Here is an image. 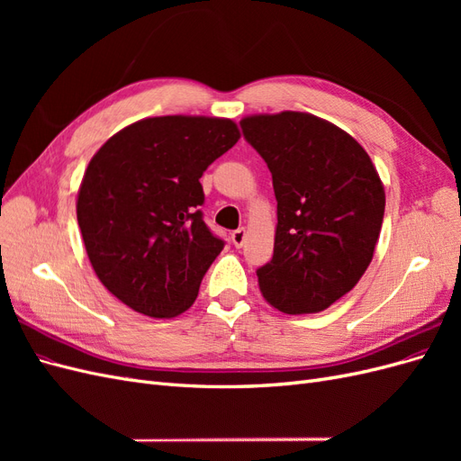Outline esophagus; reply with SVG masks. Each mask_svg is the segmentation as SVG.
<instances>
[{"label":"esophagus","mask_w":461,"mask_h":461,"mask_svg":"<svg viewBox=\"0 0 461 461\" xmlns=\"http://www.w3.org/2000/svg\"><path fill=\"white\" fill-rule=\"evenodd\" d=\"M230 240H232V244H234L236 248H240V246L244 244V240H246V229H244V227L236 229V230L230 234Z\"/></svg>","instance_id":"1"}]
</instances>
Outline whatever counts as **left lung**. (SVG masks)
Instances as JSON below:
<instances>
[{
  "label": "left lung",
  "instance_id": "1",
  "mask_svg": "<svg viewBox=\"0 0 461 461\" xmlns=\"http://www.w3.org/2000/svg\"><path fill=\"white\" fill-rule=\"evenodd\" d=\"M244 138L267 163L276 198L263 298L288 315L319 313L350 292L375 254L384 186L361 144L302 111L248 115Z\"/></svg>",
  "mask_w": 461,
  "mask_h": 461
}]
</instances>
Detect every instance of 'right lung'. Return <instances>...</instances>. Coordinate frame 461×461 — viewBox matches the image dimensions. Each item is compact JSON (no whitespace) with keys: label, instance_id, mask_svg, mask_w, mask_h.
I'll return each instance as SVG.
<instances>
[{"label":"right lung","instance_id":"add662e5","mask_svg":"<svg viewBox=\"0 0 461 461\" xmlns=\"http://www.w3.org/2000/svg\"><path fill=\"white\" fill-rule=\"evenodd\" d=\"M239 138L225 117H148L94 153L77 196L78 227L97 278L131 310L171 319L198 298L222 249L198 209L200 178Z\"/></svg>","mask_w":461,"mask_h":461}]
</instances>
